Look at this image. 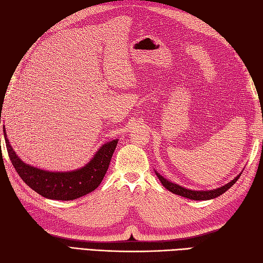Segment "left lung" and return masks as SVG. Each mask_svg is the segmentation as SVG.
<instances>
[{"mask_svg": "<svg viewBox=\"0 0 263 263\" xmlns=\"http://www.w3.org/2000/svg\"><path fill=\"white\" fill-rule=\"evenodd\" d=\"M155 174H157L160 182H161L164 188L168 189L169 191H172L173 194L180 195V196H182V197H186L189 199H194V201H208V199H212V198L218 197V196L224 194L226 190H229L231 186H232L235 182L238 181L240 175H241V173H240L237 177H234L232 181L229 182L228 184L222 185V186H220V188L213 189V190H190V189L184 188V186H181L179 184L173 183V182L166 180L162 175H160L158 172H155Z\"/></svg>", "mask_w": 263, "mask_h": 263, "instance_id": "left-lung-1", "label": "left lung"}]
</instances>
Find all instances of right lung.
<instances>
[{
  "mask_svg": "<svg viewBox=\"0 0 263 263\" xmlns=\"http://www.w3.org/2000/svg\"><path fill=\"white\" fill-rule=\"evenodd\" d=\"M3 133L9 158L21 179L43 197L55 201H73L94 191L101 184L108 171L110 160L118 142V139L105 142L90 161L81 168L72 172H48L22 161L9 144L4 126Z\"/></svg>",
  "mask_w": 263,
  "mask_h": 263,
  "instance_id": "1",
  "label": "right lung"
}]
</instances>
